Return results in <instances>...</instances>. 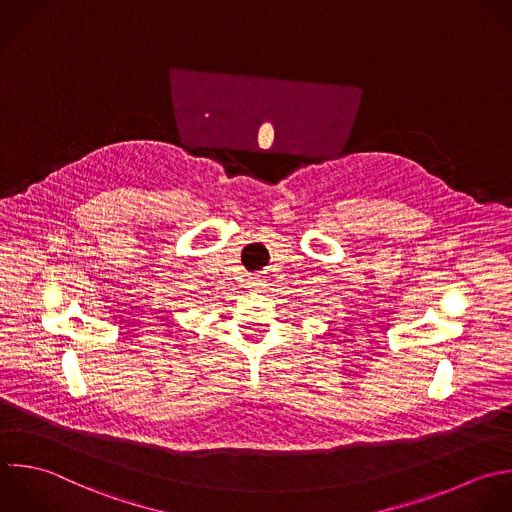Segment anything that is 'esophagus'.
Instances as JSON below:
<instances>
[{
  "mask_svg": "<svg viewBox=\"0 0 512 512\" xmlns=\"http://www.w3.org/2000/svg\"><path fill=\"white\" fill-rule=\"evenodd\" d=\"M259 285H261V281H259L257 277H251V281H249V287H253V289H259Z\"/></svg>",
  "mask_w": 512,
  "mask_h": 512,
  "instance_id": "obj_1",
  "label": "esophagus"
}]
</instances>
